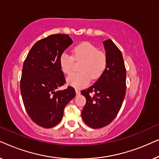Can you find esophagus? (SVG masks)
Segmentation results:
<instances>
[{"label": "esophagus", "instance_id": "esophagus-1", "mask_svg": "<svg viewBox=\"0 0 159 159\" xmlns=\"http://www.w3.org/2000/svg\"><path fill=\"white\" fill-rule=\"evenodd\" d=\"M75 91H76V93H77V95L80 94V91L78 90V89H75Z\"/></svg>", "mask_w": 159, "mask_h": 159}]
</instances>
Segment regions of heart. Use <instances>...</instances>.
Instances as JSON below:
<instances>
[{
	"instance_id": "obj_1",
	"label": "heart",
	"mask_w": 159,
	"mask_h": 159,
	"mask_svg": "<svg viewBox=\"0 0 159 159\" xmlns=\"http://www.w3.org/2000/svg\"><path fill=\"white\" fill-rule=\"evenodd\" d=\"M74 59L81 61L80 72L73 73L67 78L69 84L80 88L85 86L90 79L97 80L103 75L107 66V57L106 54L92 43L85 42L78 45L73 50L71 56L64 52L59 58V65L63 73L69 75L73 68Z\"/></svg>"
}]
</instances>
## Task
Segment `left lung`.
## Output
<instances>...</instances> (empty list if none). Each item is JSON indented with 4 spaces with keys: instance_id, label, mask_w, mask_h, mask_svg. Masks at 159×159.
<instances>
[{
    "instance_id": "1",
    "label": "left lung",
    "mask_w": 159,
    "mask_h": 159,
    "mask_svg": "<svg viewBox=\"0 0 159 159\" xmlns=\"http://www.w3.org/2000/svg\"><path fill=\"white\" fill-rule=\"evenodd\" d=\"M107 66L103 75L90 88L81 91L86 98L82 111L83 121L89 127L99 129L115 119L126 93V68L120 50L111 39L103 41ZM90 93H94L90 96Z\"/></svg>"
}]
</instances>
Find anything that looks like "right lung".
Returning a JSON list of instances; mask_svg holds the SVG:
<instances>
[{
	"label": "right lung",
	"mask_w": 159,
	"mask_h": 159,
	"mask_svg": "<svg viewBox=\"0 0 159 159\" xmlns=\"http://www.w3.org/2000/svg\"><path fill=\"white\" fill-rule=\"evenodd\" d=\"M72 43L68 34H51L38 41L24 61L20 80L24 106L32 120L42 127L58 125L65 106L76 95L71 86L57 90L66 83L60 56Z\"/></svg>",
	"instance_id": "right-lung-1"
}]
</instances>
